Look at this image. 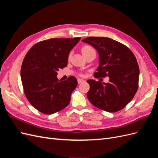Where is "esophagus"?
<instances>
[{
	"label": "esophagus",
	"mask_w": 158,
	"mask_h": 158,
	"mask_svg": "<svg viewBox=\"0 0 158 158\" xmlns=\"http://www.w3.org/2000/svg\"><path fill=\"white\" fill-rule=\"evenodd\" d=\"M84 82V80L80 79V78L78 79V84H81V83H82V82Z\"/></svg>",
	"instance_id": "34e87169"
}]
</instances>
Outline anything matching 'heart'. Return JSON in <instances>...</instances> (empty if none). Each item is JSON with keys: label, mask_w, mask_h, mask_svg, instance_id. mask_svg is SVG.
Masks as SVG:
<instances>
[{"label": "heart", "mask_w": 158, "mask_h": 158, "mask_svg": "<svg viewBox=\"0 0 158 158\" xmlns=\"http://www.w3.org/2000/svg\"><path fill=\"white\" fill-rule=\"evenodd\" d=\"M81 51H82V54L84 56H86L89 54L95 52L94 49H93V47H92L89 45H83L82 47H81ZM71 55H72V53H71V52H69V54L68 55V59H70Z\"/></svg>", "instance_id": "1"}]
</instances>
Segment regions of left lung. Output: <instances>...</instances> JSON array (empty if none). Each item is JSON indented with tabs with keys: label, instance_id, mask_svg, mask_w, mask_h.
<instances>
[{
	"label": "left lung",
	"instance_id": "left-lung-1",
	"mask_svg": "<svg viewBox=\"0 0 158 158\" xmlns=\"http://www.w3.org/2000/svg\"><path fill=\"white\" fill-rule=\"evenodd\" d=\"M82 41L92 45L99 53V64L94 77L109 78L108 83L87 80L89 101L103 111H120L138 90L140 70L135 55L128 47L109 37H88Z\"/></svg>",
	"mask_w": 158,
	"mask_h": 158
}]
</instances>
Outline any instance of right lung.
<instances>
[{"mask_svg":"<svg viewBox=\"0 0 158 158\" xmlns=\"http://www.w3.org/2000/svg\"><path fill=\"white\" fill-rule=\"evenodd\" d=\"M81 37L52 38L37 43L28 51L21 67L23 92L31 106L47 114L68 106L77 80L57 78V71L67 66L70 51Z\"/></svg>","mask_w":158,"mask_h":158,"instance_id":"right-lung-1","label":"right lung"}]
</instances>
